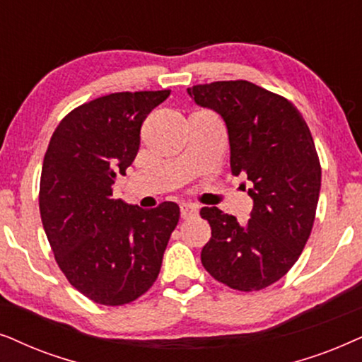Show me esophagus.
<instances>
[{
    "label": "esophagus",
    "instance_id": "esophagus-1",
    "mask_svg": "<svg viewBox=\"0 0 362 362\" xmlns=\"http://www.w3.org/2000/svg\"><path fill=\"white\" fill-rule=\"evenodd\" d=\"M180 215L182 218H190V216L197 215V206L192 204H184L180 206Z\"/></svg>",
    "mask_w": 362,
    "mask_h": 362
}]
</instances>
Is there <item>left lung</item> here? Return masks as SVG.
Returning <instances> with one entry per match:
<instances>
[{
  "label": "left lung",
  "instance_id": "8db88e82",
  "mask_svg": "<svg viewBox=\"0 0 362 362\" xmlns=\"http://www.w3.org/2000/svg\"><path fill=\"white\" fill-rule=\"evenodd\" d=\"M187 90L223 117L231 173H243L253 184L252 218L245 225L216 206L200 210L211 226L202 264L233 290L259 291L290 272L315 223L321 163L310 127L286 98L248 81Z\"/></svg>",
  "mask_w": 362,
  "mask_h": 362
}]
</instances>
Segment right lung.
Instances as JSON below:
<instances>
[{"label": "right lung", "mask_w": 362, "mask_h": 362, "mask_svg": "<svg viewBox=\"0 0 362 362\" xmlns=\"http://www.w3.org/2000/svg\"><path fill=\"white\" fill-rule=\"evenodd\" d=\"M170 90L114 93L72 109L42 162L40 211L67 281L90 301L127 305L158 276L180 210L173 202L142 210L112 199L141 144V127Z\"/></svg>", "instance_id": "1"}]
</instances>
